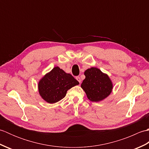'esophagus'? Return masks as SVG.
Instances as JSON below:
<instances>
[{
  "mask_svg": "<svg viewBox=\"0 0 149 149\" xmlns=\"http://www.w3.org/2000/svg\"><path fill=\"white\" fill-rule=\"evenodd\" d=\"M76 79L79 81V83H81V78H80V77H79V76H77V77H76Z\"/></svg>",
  "mask_w": 149,
  "mask_h": 149,
  "instance_id": "34e87169",
  "label": "esophagus"
}]
</instances>
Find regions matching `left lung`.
Masks as SVG:
<instances>
[{
    "label": "left lung",
    "instance_id": "8db88e82",
    "mask_svg": "<svg viewBox=\"0 0 149 149\" xmlns=\"http://www.w3.org/2000/svg\"><path fill=\"white\" fill-rule=\"evenodd\" d=\"M85 79L81 88L86 93L88 99L92 102H99L106 99L111 93L113 83L109 76L95 67H91L84 72Z\"/></svg>",
    "mask_w": 149,
    "mask_h": 149
}]
</instances>
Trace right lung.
<instances>
[{
    "instance_id": "obj_1",
    "label": "right lung",
    "mask_w": 149,
    "mask_h": 149,
    "mask_svg": "<svg viewBox=\"0 0 149 149\" xmlns=\"http://www.w3.org/2000/svg\"><path fill=\"white\" fill-rule=\"evenodd\" d=\"M79 84L71 74L56 66L40 79L38 91L44 100L54 104L63 99L69 89Z\"/></svg>"
}]
</instances>
